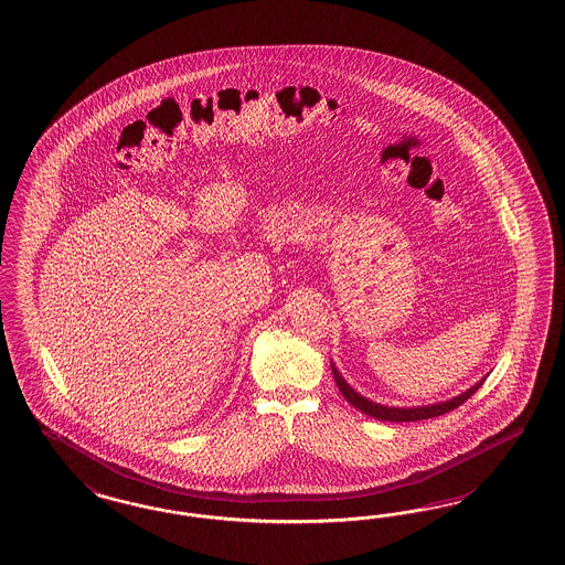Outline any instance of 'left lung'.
Listing matches in <instances>:
<instances>
[{"instance_id": "left-lung-1", "label": "left lung", "mask_w": 565, "mask_h": 565, "mask_svg": "<svg viewBox=\"0 0 565 565\" xmlns=\"http://www.w3.org/2000/svg\"><path fill=\"white\" fill-rule=\"evenodd\" d=\"M332 376H334V383L339 386L341 395L345 397L355 409H360L362 414H367L372 418L383 419V422H416V419H428L437 418L443 416L451 409L459 407L461 403L472 397L473 393L482 386L484 379L480 383L473 384L472 388H468L466 393H461L459 397L454 399L443 401V403H435V405H419V407H388V405H381V403H374V401L365 399L360 393H355L349 384L345 383V379L341 376V372L332 364Z\"/></svg>"}]
</instances>
